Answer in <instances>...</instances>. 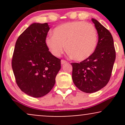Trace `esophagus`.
I'll return each mask as SVG.
<instances>
[{"mask_svg": "<svg viewBox=\"0 0 125 125\" xmlns=\"http://www.w3.org/2000/svg\"><path fill=\"white\" fill-rule=\"evenodd\" d=\"M67 63V61H65V60L62 59L61 61V63L62 64H64V63Z\"/></svg>", "mask_w": 125, "mask_h": 125, "instance_id": "34e87169", "label": "esophagus"}]
</instances>
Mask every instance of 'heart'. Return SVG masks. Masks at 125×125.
<instances>
[{
    "label": "heart",
    "mask_w": 125,
    "mask_h": 125,
    "mask_svg": "<svg viewBox=\"0 0 125 125\" xmlns=\"http://www.w3.org/2000/svg\"><path fill=\"white\" fill-rule=\"evenodd\" d=\"M46 44L54 56L59 57L66 49L76 61L89 58L95 51L97 33L93 25L82 21L62 24L53 31V36L46 39Z\"/></svg>",
    "instance_id": "b5f03b06"
}]
</instances>
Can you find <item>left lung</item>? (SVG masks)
Returning a JSON list of instances; mask_svg holds the SVG:
<instances>
[{
	"label": "left lung",
	"mask_w": 125,
	"mask_h": 125,
	"mask_svg": "<svg viewBox=\"0 0 125 125\" xmlns=\"http://www.w3.org/2000/svg\"><path fill=\"white\" fill-rule=\"evenodd\" d=\"M98 33L94 53L81 62L72 63L74 84L83 92L91 94L105 86L109 81L116 58L113 37L97 20L92 19Z\"/></svg>",
	"instance_id": "left-lung-1"
}]
</instances>
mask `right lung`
<instances>
[{"label": "right lung", "mask_w": 125, "mask_h": 125, "mask_svg": "<svg viewBox=\"0 0 125 125\" xmlns=\"http://www.w3.org/2000/svg\"><path fill=\"white\" fill-rule=\"evenodd\" d=\"M48 23H33L19 36L12 67L21 90L33 97L46 95L52 89L61 68V60L49 51L46 39Z\"/></svg>", "instance_id": "add662e5"}]
</instances>
